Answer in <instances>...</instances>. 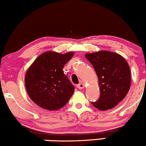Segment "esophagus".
Returning <instances> with one entry per match:
<instances>
[{"label":"esophagus","instance_id":"1","mask_svg":"<svg viewBox=\"0 0 146 146\" xmlns=\"http://www.w3.org/2000/svg\"><path fill=\"white\" fill-rule=\"evenodd\" d=\"M84 87H85V85H84L83 83H79V84H78V85H76L77 88L80 89V90H82V89H83Z\"/></svg>","mask_w":146,"mask_h":146}]
</instances>
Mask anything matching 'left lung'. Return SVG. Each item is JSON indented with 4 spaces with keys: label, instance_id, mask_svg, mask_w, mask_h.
I'll return each instance as SVG.
<instances>
[{
    "label": "left lung",
    "instance_id": "left-lung-1",
    "mask_svg": "<svg viewBox=\"0 0 146 146\" xmlns=\"http://www.w3.org/2000/svg\"><path fill=\"white\" fill-rule=\"evenodd\" d=\"M85 57L93 65L100 90V98L92 104L100 111L113 109L130 90L131 74L127 61L120 54L107 50L87 53Z\"/></svg>",
    "mask_w": 146,
    "mask_h": 146
}]
</instances>
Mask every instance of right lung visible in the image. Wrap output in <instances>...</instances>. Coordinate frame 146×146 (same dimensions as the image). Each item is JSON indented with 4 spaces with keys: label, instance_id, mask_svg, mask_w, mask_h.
<instances>
[{
    "label": "right lung",
    "instance_id": "right-lung-1",
    "mask_svg": "<svg viewBox=\"0 0 146 146\" xmlns=\"http://www.w3.org/2000/svg\"><path fill=\"white\" fill-rule=\"evenodd\" d=\"M73 52L42 53L26 72L25 87L33 102L42 109L55 111L64 107L74 92V87L63 72Z\"/></svg>",
    "mask_w": 146,
    "mask_h": 146
}]
</instances>
